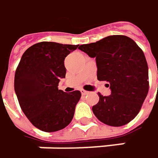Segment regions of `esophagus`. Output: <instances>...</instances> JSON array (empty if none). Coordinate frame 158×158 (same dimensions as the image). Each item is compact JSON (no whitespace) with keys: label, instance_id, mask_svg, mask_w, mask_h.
<instances>
[{"label":"esophagus","instance_id":"obj_1","mask_svg":"<svg viewBox=\"0 0 158 158\" xmlns=\"http://www.w3.org/2000/svg\"><path fill=\"white\" fill-rule=\"evenodd\" d=\"M80 92H81V94H82V95H87V94L89 93V91H87V90H84V89H81V90H80Z\"/></svg>","mask_w":158,"mask_h":158}]
</instances>
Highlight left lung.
<instances>
[{
    "label": "left lung",
    "mask_w": 158,
    "mask_h": 158,
    "mask_svg": "<svg viewBox=\"0 0 158 158\" xmlns=\"http://www.w3.org/2000/svg\"><path fill=\"white\" fill-rule=\"evenodd\" d=\"M79 49L96 58L97 77L108 81L111 94L98 93V103L92 107L102 123L121 127L136 118L149 89L148 67L143 50L129 37L108 36Z\"/></svg>",
    "instance_id": "left-lung-1"
}]
</instances>
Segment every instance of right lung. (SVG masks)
Listing matches in <instances>:
<instances>
[{
	"mask_svg": "<svg viewBox=\"0 0 158 158\" xmlns=\"http://www.w3.org/2000/svg\"><path fill=\"white\" fill-rule=\"evenodd\" d=\"M79 45L39 42L23 53L14 77V90L21 108L31 123L44 132L66 127L73 118L81 97L79 90L58 89L65 78V58Z\"/></svg>",
	"mask_w": 158,
	"mask_h": 158,
	"instance_id": "right-lung-1",
	"label": "right lung"
}]
</instances>
